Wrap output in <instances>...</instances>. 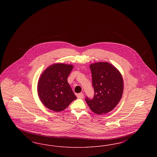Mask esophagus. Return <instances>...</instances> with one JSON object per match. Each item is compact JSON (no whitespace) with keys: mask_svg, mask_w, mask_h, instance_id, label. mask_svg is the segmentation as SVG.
<instances>
[{"mask_svg":"<svg viewBox=\"0 0 157 157\" xmlns=\"http://www.w3.org/2000/svg\"><path fill=\"white\" fill-rule=\"evenodd\" d=\"M77 97L79 99H82L83 98V94L82 93H79L78 94H77Z\"/></svg>","mask_w":157,"mask_h":157,"instance_id":"esophagus-1","label":"esophagus"}]
</instances>
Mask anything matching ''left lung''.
<instances>
[{"mask_svg":"<svg viewBox=\"0 0 157 157\" xmlns=\"http://www.w3.org/2000/svg\"><path fill=\"white\" fill-rule=\"evenodd\" d=\"M94 98L85 100L92 112L102 115L111 112L118 104L124 91L123 78L119 70L107 62L90 65Z\"/></svg>","mask_w":157,"mask_h":157,"instance_id":"left-lung-1","label":"left lung"}]
</instances>
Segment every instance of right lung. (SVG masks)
<instances>
[{"label": "right lung", "mask_w": 157, "mask_h": 157, "mask_svg": "<svg viewBox=\"0 0 157 157\" xmlns=\"http://www.w3.org/2000/svg\"><path fill=\"white\" fill-rule=\"evenodd\" d=\"M74 66L63 63H54L47 67L37 82V94L45 106L54 112L66 109L76 99L67 77Z\"/></svg>", "instance_id": "add662e5"}]
</instances>
